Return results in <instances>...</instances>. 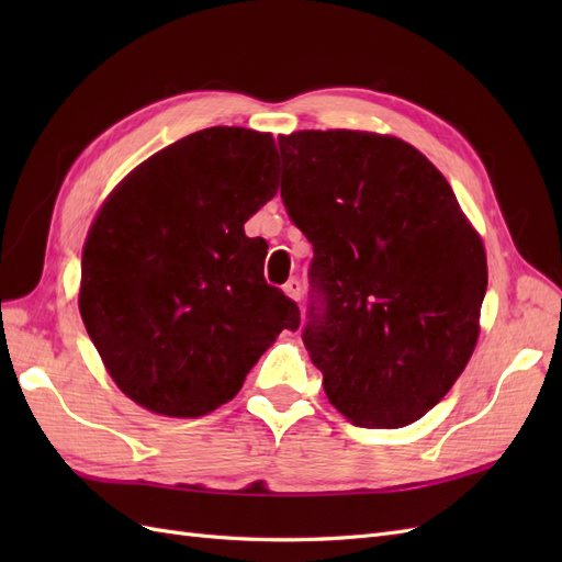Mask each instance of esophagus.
<instances>
[{
	"label": "esophagus",
	"instance_id": "esophagus-1",
	"mask_svg": "<svg viewBox=\"0 0 562 562\" xmlns=\"http://www.w3.org/2000/svg\"><path fill=\"white\" fill-rule=\"evenodd\" d=\"M283 293L288 297H293L295 302L302 300V281L300 279H288V283L283 285Z\"/></svg>",
	"mask_w": 562,
	"mask_h": 562
}]
</instances>
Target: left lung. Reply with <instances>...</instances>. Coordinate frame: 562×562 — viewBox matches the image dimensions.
<instances>
[{"label": "left lung", "mask_w": 562, "mask_h": 562, "mask_svg": "<svg viewBox=\"0 0 562 562\" xmlns=\"http://www.w3.org/2000/svg\"><path fill=\"white\" fill-rule=\"evenodd\" d=\"M281 199L314 248L302 330L328 401L356 427L427 415L479 339L487 262L438 168L391 135H281Z\"/></svg>", "instance_id": "obj_1"}]
</instances>
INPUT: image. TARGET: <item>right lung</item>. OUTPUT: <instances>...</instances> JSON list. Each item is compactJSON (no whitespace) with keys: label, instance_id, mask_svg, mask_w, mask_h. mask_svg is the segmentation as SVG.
<instances>
[{"label":"right lung","instance_id":"right-lung-1","mask_svg":"<svg viewBox=\"0 0 562 562\" xmlns=\"http://www.w3.org/2000/svg\"><path fill=\"white\" fill-rule=\"evenodd\" d=\"M269 133L213 126L164 147L103 203L81 252L79 312L116 386L147 411L232 401L300 310L265 281L244 225L277 194Z\"/></svg>","mask_w":562,"mask_h":562}]
</instances>
